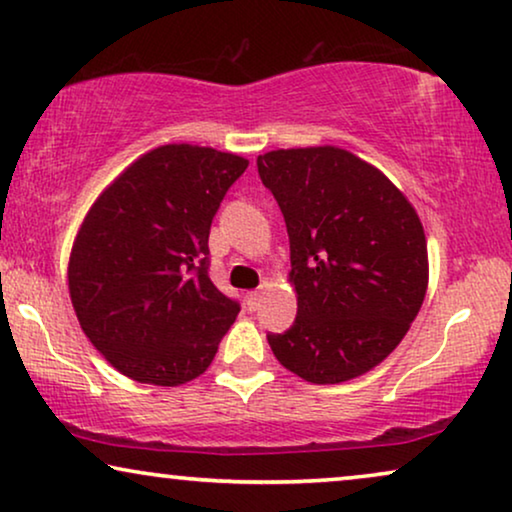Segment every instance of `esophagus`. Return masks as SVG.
<instances>
[{"label": "esophagus", "mask_w": 512, "mask_h": 512, "mask_svg": "<svg viewBox=\"0 0 512 512\" xmlns=\"http://www.w3.org/2000/svg\"><path fill=\"white\" fill-rule=\"evenodd\" d=\"M244 303H247V307L251 312L258 310V305H261V293L258 291H249L247 296H244Z\"/></svg>", "instance_id": "esophagus-1"}]
</instances>
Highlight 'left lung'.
Instances as JSON below:
<instances>
[{
    "instance_id": "8db88e82",
    "label": "left lung",
    "mask_w": 512,
    "mask_h": 512,
    "mask_svg": "<svg viewBox=\"0 0 512 512\" xmlns=\"http://www.w3.org/2000/svg\"><path fill=\"white\" fill-rule=\"evenodd\" d=\"M256 165L284 214L298 298L289 331L268 335L272 354L312 384L366 375L410 331L429 286L415 207L340 146L268 151Z\"/></svg>"
}]
</instances>
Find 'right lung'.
I'll use <instances>...</instances> for the list:
<instances>
[{
	"label": "right lung",
	"mask_w": 512,
	"mask_h": 512,
	"mask_svg": "<svg viewBox=\"0 0 512 512\" xmlns=\"http://www.w3.org/2000/svg\"><path fill=\"white\" fill-rule=\"evenodd\" d=\"M249 160L165 144L97 195L74 237L69 298L93 347L130 380L200 377L240 312L209 279V228Z\"/></svg>",
	"instance_id": "1"
}]
</instances>
